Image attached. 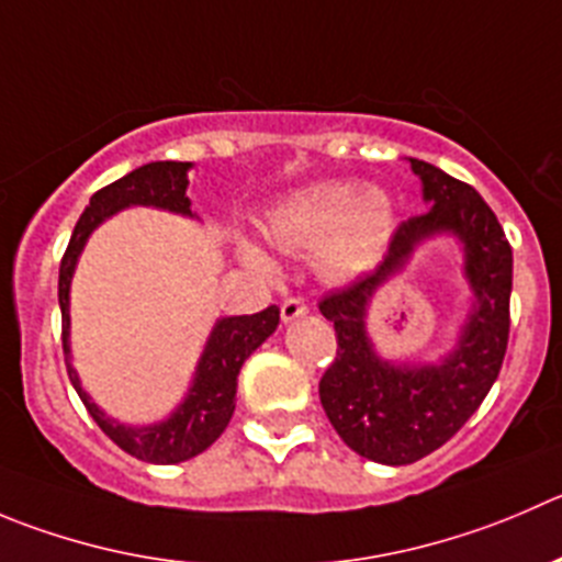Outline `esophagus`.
Masks as SVG:
<instances>
[{
	"label": "esophagus",
	"mask_w": 562,
	"mask_h": 562,
	"mask_svg": "<svg viewBox=\"0 0 562 562\" xmlns=\"http://www.w3.org/2000/svg\"><path fill=\"white\" fill-rule=\"evenodd\" d=\"M308 314V303L301 301V297H286L284 306H281V319L284 323H295V319L306 317Z\"/></svg>",
	"instance_id": "obj_1"
}]
</instances>
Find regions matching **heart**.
Here are the masks:
<instances>
[{
	"instance_id": "obj_1",
	"label": "heart",
	"mask_w": 562,
	"mask_h": 562,
	"mask_svg": "<svg viewBox=\"0 0 562 562\" xmlns=\"http://www.w3.org/2000/svg\"><path fill=\"white\" fill-rule=\"evenodd\" d=\"M397 228V204L383 187L350 179H323L286 192L267 210L265 237L278 254H314L325 281L345 284L381 261ZM239 259L261 276H276V261L248 237L237 239Z\"/></svg>"
}]
</instances>
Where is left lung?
<instances>
[{"label":"left lung","mask_w":562,"mask_h":562,"mask_svg":"<svg viewBox=\"0 0 562 562\" xmlns=\"http://www.w3.org/2000/svg\"><path fill=\"white\" fill-rule=\"evenodd\" d=\"M427 212L394 232L375 272L319 303L336 328L334 364L319 381V403L341 441L386 467H405L447 445L480 408L502 370L510 334L513 250L474 187L411 159ZM452 236L464 250L473 306L453 347L438 362L397 366L374 350L366 314L381 285L407 266L427 238Z\"/></svg>","instance_id":"1"}]
</instances>
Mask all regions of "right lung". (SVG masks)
<instances>
[{
	"instance_id": "obj_1",
	"label": "right lung",
	"mask_w": 562,
	"mask_h": 562,
	"mask_svg": "<svg viewBox=\"0 0 562 562\" xmlns=\"http://www.w3.org/2000/svg\"><path fill=\"white\" fill-rule=\"evenodd\" d=\"M190 168L192 162H148L95 192L90 204L85 206L77 228H74L71 243H68L66 256L60 261V284H57L63 312V352H66L68 378L77 389L79 400L95 419V425L121 450L135 456L137 461L162 463V467L190 461L221 438V432L232 422L234 405H237V375L243 370L245 358L267 336H272L281 314L276 306H267L259 314L217 319L212 325L204 352L198 358L195 375H192L184 400L154 425H126V422L112 419L90 400L71 364V278L90 234L121 210L154 206V210L173 212V215L195 217L190 210L192 201L187 198Z\"/></svg>"
}]
</instances>
